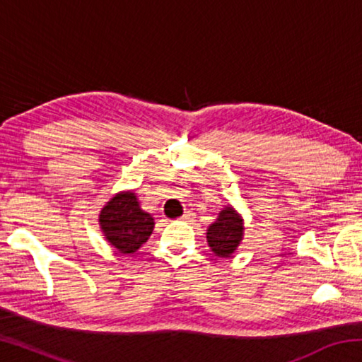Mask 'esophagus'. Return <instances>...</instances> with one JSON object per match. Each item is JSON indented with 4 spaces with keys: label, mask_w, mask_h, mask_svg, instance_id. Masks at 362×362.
<instances>
[{
    "label": "esophagus",
    "mask_w": 362,
    "mask_h": 362,
    "mask_svg": "<svg viewBox=\"0 0 362 362\" xmlns=\"http://www.w3.org/2000/svg\"><path fill=\"white\" fill-rule=\"evenodd\" d=\"M192 218H193V212H192V211H187V212L183 214V216L180 217L182 222H192Z\"/></svg>",
    "instance_id": "esophagus-1"
}]
</instances>
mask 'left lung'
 I'll return each mask as SVG.
<instances>
[{"label": "left lung", "mask_w": 362, "mask_h": 362, "mask_svg": "<svg viewBox=\"0 0 362 362\" xmlns=\"http://www.w3.org/2000/svg\"><path fill=\"white\" fill-rule=\"evenodd\" d=\"M243 238V222L238 214L226 207L207 230V243L218 257H230Z\"/></svg>", "instance_id": "obj_1"}]
</instances>
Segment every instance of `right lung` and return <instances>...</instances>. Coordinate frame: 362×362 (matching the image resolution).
<instances>
[{"instance_id":"add662e5","label":"right lung","mask_w":362,"mask_h":362,"mask_svg":"<svg viewBox=\"0 0 362 362\" xmlns=\"http://www.w3.org/2000/svg\"><path fill=\"white\" fill-rule=\"evenodd\" d=\"M100 225L107 240L122 254H132L146 243L153 231V217L139 207L136 194H116L100 212Z\"/></svg>"}]
</instances>
